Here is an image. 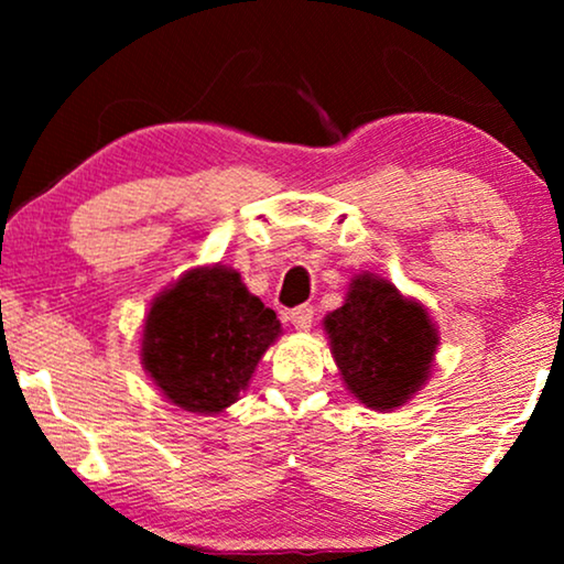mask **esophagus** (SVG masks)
I'll return each mask as SVG.
<instances>
[{
	"label": "esophagus",
	"instance_id": "34e87169",
	"mask_svg": "<svg viewBox=\"0 0 564 564\" xmlns=\"http://www.w3.org/2000/svg\"><path fill=\"white\" fill-rule=\"evenodd\" d=\"M313 318H315L313 305H297V307H292V311H290V323L297 330H311Z\"/></svg>",
	"mask_w": 564,
	"mask_h": 564
}]
</instances>
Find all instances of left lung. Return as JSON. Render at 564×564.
Masks as SVG:
<instances>
[{
  "label": "left lung",
  "mask_w": 564,
  "mask_h": 564,
  "mask_svg": "<svg viewBox=\"0 0 564 564\" xmlns=\"http://www.w3.org/2000/svg\"><path fill=\"white\" fill-rule=\"evenodd\" d=\"M323 326L346 388L372 411L400 408L426 384L438 330L426 307L388 280L354 276L344 305Z\"/></svg>",
  "instance_id": "8db88e82"
}]
</instances>
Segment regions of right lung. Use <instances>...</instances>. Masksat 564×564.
<instances>
[{"label":"right lung","mask_w":564,"mask_h":564,"mask_svg":"<svg viewBox=\"0 0 564 564\" xmlns=\"http://www.w3.org/2000/svg\"><path fill=\"white\" fill-rule=\"evenodd\" d=\"M280 334L236 269L197 267L151 303L141 359L169 403L210 415L236 403Z\"/></svg>","instance_id":"right-lung-1"}]
</instances>
